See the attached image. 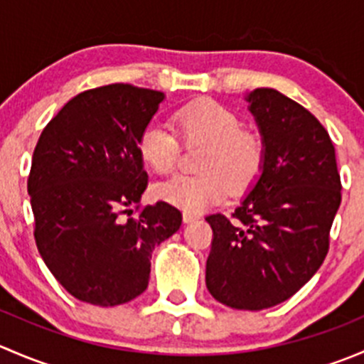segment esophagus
<instances>
[{"mask_svg": "<svg viewBox=\"0 0 364 364\" xmlns=\"http://www.w3.org/2000/svg\"><path fill=\"white\" fill-rule=\"evenodd\" d=\"M199 220V216L197 215H192V213H183V222L185 223H192V222H197Z\"/></svg>", "mask_w": 364, "mask_h": 364, "instance_id": "1", "label": "esophagus"}]
</instances>
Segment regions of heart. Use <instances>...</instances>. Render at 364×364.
Returning <instances> with one entry per match:
<instances>
[{
  "instance_id": "obj_1",
  "label": "heart",
  "mask_w": 364,
  "mask_h": 364,
  "mask_svg": "<svg viewBox=\"0 0 364 364\" xmlns=\"http://www.w3.org/2000/svg\"><path fill=\"white\" fill-rule=\"evenodd\" d=\"M176 124L186 142L204 144L199 156L200 174L172 176L155 186V196L164 203L203 213L232 192L248 188L262 171L266 148L262 139L243 130L236 112L213 100H199L176 112ZM179 142L165 124H146L139 135V155L155 172L172 171L178 160Z\"/></svg>"
}]
</instances>
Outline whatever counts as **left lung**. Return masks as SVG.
<instances>
[{"instance_id": "obj_1", "label": "left lung", "mask_w": 364, "mask_h": 364, "mask_svg": "<svg viewBox=\"0 0 364 364\" xmlns=\"http://www.w3.org/2000/svg\"><path fill=\"white\" fill-rule=\"evenodd\" d=\"M266 148L262 171L232 220L211 215L205 287L236 310H264L294 296L321 267L338 211L340 174L326 128L271 87L245 97Z\"/></svg>"}]
</instances>
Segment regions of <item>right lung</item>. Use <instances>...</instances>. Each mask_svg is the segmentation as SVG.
<instances>
[{
	"label": "right lung",
	"mask_w": 364,
	"mask_h": 364,
	"mask_svg": "<svg viewBox=\"0 0 364 364\" xmlns=\"http://www.w3.org/2000/svg\"><path fill=\"white\" fill-rule=\"evenodd\" d=\"M164 98L130 84L84 91L36 142L28 178L36 247L84 303L116 306L141 296L153 250L181 227V213L167 203L146 205L137 218L119 216L148 186L139 135Z\"/></svg>",
	"instance_id": "obj_1"
}]
</instances>
